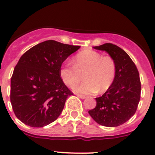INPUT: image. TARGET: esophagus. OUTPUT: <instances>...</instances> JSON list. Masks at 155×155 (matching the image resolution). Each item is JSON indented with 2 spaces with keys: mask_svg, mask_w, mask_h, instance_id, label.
Instances as JSON below:
<instances>
[{
  "mask_svg": "<svg viewBox=\"0 0 155 155\" xmlns=\"http://www.w3.org/2000/svg\"><path fill=\"white\" fill-rule=\"evenodd\" d=\"M77 97H78L81 98V99H82V100H84V99H85V98H86V97H85V95H82V94H77Z\"/></svg>",
  "mask_w": 155,
  "mask_h": 155,
  "instance_id": "34e87169",
  "label": "esophagus"
}]
</instances>
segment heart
<instances>
[{
  "mask_svg": "<svg viewBox=\"0 0 155 155\" xmlns=\"http://www.w3.org/2000/svg\"><path fill=\"white\" fill-rule=\"evenodd\" d=\"M60 73L64 82L72 88L82 81L84 75L85 82L75 88L77 93H104L113 83L116 64L109 56H102L93 50H85L75 56L73 65L62 67Z\"/></svg>",
  "mask_w": 155,
  "mask_h": 155,
  "instance_id": "b5f03b06",
  "label": "heart"
}]
</instances>
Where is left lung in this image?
I'll list each match as a JSON object with an SVG mask.
<instances>
[{"mask_svg":"<svg viewBox=\"0 0 155 155\" xmlns=\"http://www.w3.org/2000/svg\"><path fill=\"white\" fill-rule=\"evenodd\" d=\"M107 52L116 64V73L111 87L100 97L96 107L88 111L97 124L117 127L127 121L135 114L140 100L141 83L135 64L121 48L112 43L93 47Z\"/></svg>","mask_w":155,"mask_h":155,"instance_id":"left-lung-1","label":"left lung"}]
</instances>
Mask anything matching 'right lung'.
I'll return each instance as SVG.
<instances>
[{
	"instance_id": "add662e5",
	"label": "right lung",
	"mask_w": 155,
	"mask_h": 155,
	"mask_svg": "<svg viewBox=\"0 0 155 155\" xmlns=\"http://www.w3.org/2000/svg\"><path fill=\"white\" fill-rule=\"evenodd\" d=\"M80 48L46 40L28 50L14 68L10 102L17 118L43 127L55 121L73 94L60 77L61 64Z\"/></svg>"
}]
</instances>
